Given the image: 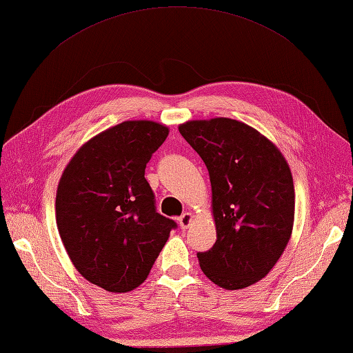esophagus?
<instances>
[{
  "label": "esophagus",
  "instance_id": "34e87169",
  "mask_svg": "<svg viewBox=\"0 0 353 353\" xmlns=\"http://www.w3.org/2000/svg\"><path fill=\"white\" fill-rule=\"evenodd\" d=\"M192 219H193V214H192V213H189V212L183 213L181 216L178 218L179 227H181V230H187V228H189V225L192 224Z\"/></svg>",
  "mask_w": 353,
  "mask_h": 353
}]
</instances>
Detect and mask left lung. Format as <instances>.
Listing matches in <instances>:
<instances>
[{"label": "left lung", "instance_id": "obj_1", "mask_svg": "<svg viewBox=\"0 0 353 353\" xmlns=\"http://www.w3.org/2000/svg\"><path fill=\"white\" fill-rule=\"evenodd\" d=\"M210 175L216 242L198 253L204 274L225 290L263 279L282 256L294 224L290 166L256 129L232 119L179 126Z\"/></svg>", "mask_w": 353, "mask_h": 353}]
</instances>
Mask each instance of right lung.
Returning a JSON list of instances; mask_svg holds the SVG:
<instances>
[{
	"label": "right lung",
	"mask_w": 353,
	"mask_h": 353,
	"mask_svg": "<svg viewBox=\"0 0 353 353\" xmlns=\"http://www.w3.org/2000/svg\"><path fill=\"white\" fill-rule=\"evenodd\" d=\"M169 129L123 121L86 141L71 158L56 193V224L76 270L106 291L145 282L176 222L157 212L145 178Z\"/></svg>",
	"instance_id": "add662e5"
}]
</instances>
